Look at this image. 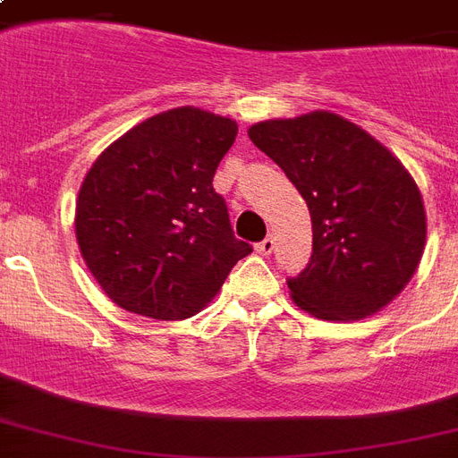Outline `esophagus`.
<instances>
[{
	"label": "esophagus",
	"mask_w": 458,
	"mask_h": 458,
	"mask_svg": "<svg viewBox=\"0 0 458 458\" xmlns=\"http://www.w3.org/2000/svg\"><path fill=\"white\" fill-rule=\"evenodd\" d=\"M273 250H276L273 237H266V240H261V242L257 244V251L261 254V257H268V254H273Z\"/></svg>",
	"instance_id": "obj_1"
}]
</instances>
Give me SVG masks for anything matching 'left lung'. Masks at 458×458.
Returning a JSON list of instances; mask_svg holds the SVG:
<instances>
[{"label": "left lung", "mask_w": 458, "mask_h": 458, "mask_svg": "<svg viewBox=\"0 0 458 458\" xmlns=\"http://www.w3.org/2000/svg\"><path fill=\"white\" fill-rule=\"evenodd\" d=\"M247 135L285 171L311 214V261L287 280L294 304L320 320L383 311L426 250V208L411 173L330 111L261 121Z\"/></svg>", "instance_id": "obj_1"}]
</instances>
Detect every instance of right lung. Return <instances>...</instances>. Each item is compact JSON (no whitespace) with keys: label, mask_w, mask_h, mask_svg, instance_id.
<instances>
[{"label":"right lung","mask_w":458,"mask_h":458,"mask_svg":"<svg viewBox=\"0 0 458 458\" xmlns=\"http://www.w3.org/2000/svg\"><path fill=\"white\" fill-rule=\"evenodd\" d=\"M235 138L233 118L180 106L97 157L75 201V240L114 304L147 318H190L251 254L211 185Z\"/></svg>","instance_id":"1"}]
</instances>
